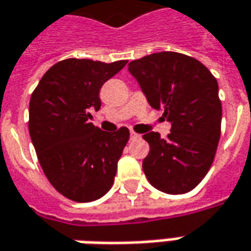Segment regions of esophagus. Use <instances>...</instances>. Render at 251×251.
Listing matches in <instances>:
<instances>
[{
	"instance_id": "34e87169",
	"label": "esophagus",
	"mask_w": 251,
	"mask_h": 251,
	"mask_svg": "<svg viewBox=\"0 0 251 251\" xmlns=\"http://www.w3.org/2000/svg\"><path fill=\"white\" fill-rule=\"evenodd\" d=\"M139 137H140L139 133H136V132H133V130H130V140H136V139H139Z\"/></svg>"
}]
</instances>
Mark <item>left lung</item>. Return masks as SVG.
I'll return each mask as SVG.
<instances>
[{
  "label": "left lung",
  "mask_w": 251,
  "mask_h": 251,
  "mask_svg": "<svg viewBox=\"0 0 251 251\" xmlns=\"http://www.w3.org/2000/svg\"><path fill=\"white\" fill-rule=\"evenodd\" d=\"M127 70L148 104L172 125L166 139L158 132L143 136L150 144L146 177L165 194L190 192L209 172L219 146V83L201 61L177 52L148 54L130 61Z\"/></svg>",
  "instance_id": "1"
}]
</instances>
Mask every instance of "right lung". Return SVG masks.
Wrapping results in <instances>:
<instances>
[{"label": "right lung", "mask_w": 251, "mask_h": 251, "mask_svg": "<svg viewBox=\"0 0 251 251\" xmlns=\"http://www.w3.org/2000/svg\"><path fill=\"white\" fill-rule=\"evenodd\" d=\"M67 59L41 78L28 107V130L49 183L71 201L92 202L107 194L129 140L127 127L103 132L89 119L99 111L100 89L125 67Z\"/></svg>", "instance_id": "add662e5"}]
</instances>
